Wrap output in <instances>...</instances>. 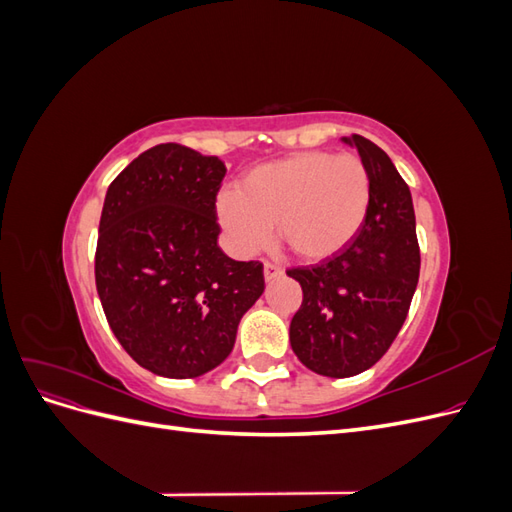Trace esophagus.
Here are the masks:
<instances>
[{
	"mask_svg": "<svg viewBox=\"0 0 512 512\" xmlns=\"http://www.w3.org/2000/svg\"><path fill=\"white\" fill-rule=\"evenodd\" d=\"M284 269L280 265H273V262H265V280L271 282L275 277H282Z\"/></svg>",
	"mask_w": 512,
	"mask_h": 512,
	"instance_id": "esophagus-1",
	"label": "esophagus"
}]
</instances>
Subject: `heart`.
<instances>
[{
  "label": "heart",
  "mask_w": 512,
  "mask_h": 512,
  "mask_svg": "<svg viewBox=\"0 0 512 512\" xmlns=\"http://www.w3.org/2000/svg\"><path fill=\"white\" fill-rule=\"evenodd\" d=\"M371 185L352 153L303 151L245 173L239 190H222L215 215L228 250L250 258L273 237L305 262L337 254L356 237L369 211Z\"/></svg>",
  "instance_id": "1"
}]
</instances>
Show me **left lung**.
Segmentation results:
<instances>
[{"label":"left lung","instance_id":"obj_1","mask_svg":"<svg viewBox=\"0 0 512 512\" xmlns=\"http://www.w3.org/2000/svg\"><path fill=\"white\" fill-rule=\"evenodd\" d=\"M342 141L359 151L369 173L367 218L344 250L286 271L303 288L290 346L307 369L329 378L356 376L382 359L408 316L421 271L406 181L376 143L359 134Z\"/></svg>","mask_w":512,"mask_h":512}]
</instances>
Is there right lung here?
Here are the masks:
<instances>
[{
  "label": "right lung",
  "mask_w": 512,
  "mask_h": 512,
  "mask_svg": "<svg viewBox=\"0 0 512 512\" xmlns=\"http://www.w3.org/2000/svg\"><path fill=\"white\" fill-rule=\"evenodd\" d=\"M224 175L220 158L164 143L108 185L98 297L123 350L151 374L181 380L218 367L265 290L258 260H232L218 245Z\"/></svg>",
  "instance_id": "add662e5"
}]
</instances>
